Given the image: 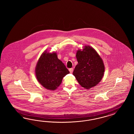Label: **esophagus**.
<instances>
[{"label":"esophagus","mask_w":134,"mask_h":134,"mask_svg":"<svg viewBox=\"0 0 134 134\" xmlns=\"http://www.w3.org/2000/svg\"><path fill=\"white\" fill-rule=\"evenodd\" d=\"M69 71H70V73H72L73 72V68H70V69H69Z\"/></svg>","instance_id":"34e87169"}]
</instances>
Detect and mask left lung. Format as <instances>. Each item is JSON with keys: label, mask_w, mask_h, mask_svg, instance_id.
I'll list each match as a JSON object with an SVG mask.
<instances>
[{"label": "left lung", "mask_w": 134, "mask_h": 134, "mask_svg": "<svg viewBox=\"0 0 134 134\" xmlns=\"http://www.w3.org/2000/svg\"><path fill=\"white\" fill-rule=\"evenodd\" d=\"M78 64L75 67L73 75L79 84L86 89L98 85L104 76L105 66L103 61L94 49L85 46L76 53Z\"/></svg>", "instance_id": "obj_1"}]
</instances>
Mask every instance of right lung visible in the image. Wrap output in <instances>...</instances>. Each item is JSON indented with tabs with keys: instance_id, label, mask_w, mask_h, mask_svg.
<instances>
[{
	"instance_id": "right-lung-1",
	"label": "right lung",
	"mask_w": 134,
	"mask_h": 134,
	"mask_svg": "<svg viewBox=\"0 0 134 134\" xmlns=\"http://www.w3.org/2000/svg\"><path fill=\"white\" fill-rule=\"evenodd\" d=\"M69 73L64 63L57 58V53H48L46 51L41 54L35 68L38 82L51 90L57 89L63 77Z\"/></svg>"
}]
</instances>
